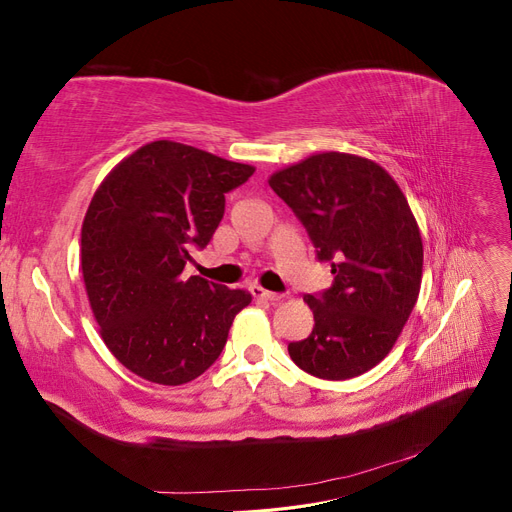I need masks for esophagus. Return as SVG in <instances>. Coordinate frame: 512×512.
Masks as SVG:
<instances>
[{
  "label": "esophagus",
  "mask_w": 512,
  "mask_h": 512,
  "mask_svg": "<svg viewBox=\"0 0 512 512\" xmlns=\"http://www.w3.org/2000/svg\"><path fill=\"white\" fill-rule=\"evenodd\" d=\"M250 292H252V297H254V299H262V301H269V303H280V301L284 299L282 294L269 292V290L260 288V286H252V288H250Z\"/></svg>",
  "instance_id": "1"
}]
</instances>
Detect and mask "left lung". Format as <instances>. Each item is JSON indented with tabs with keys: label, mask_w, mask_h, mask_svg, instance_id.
<instances>
[{
	"label": "left lung",
	"mask_w": 512,
	"mask_h": 512,
	"mask_svg": "<svg viewBox=\"0 0 512 512\" xmlns=\"http://www.w3.org/2000/svg\"><path fill=\"white\" fill-rule=\"evenodd\" d=\"M294 211L333 286L303 299L312 335L288 344L290 359L322 380H348L376 367L395 346L418 299L423 239L404 192L361 156L324 151L269 177Z\"/></svg>",
	"instance_id": "8db88e82"
}]
</instances>
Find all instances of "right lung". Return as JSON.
I'll use <instances>...</instances> for the list:
<instances>
[{
	"instance_id": "add662e5",
	"label": "right lung",
	"mask_w": 512,
	"mask_h": 512,
	"mask_svg": "<svg viewBox=\"0 0 512 512\" xmlns=\"http://www.w3.org/2000/svg\"><path fill=\"white\" fill-rule=\"evenodd\" d=\"M175 141H153L100 183L81 228V267L91 312L115 359L149 382L198 378L226 346L252 294L192 275L194 247L211 241L224 194L254 175Z\"/></svg>"
}]
</instances>
